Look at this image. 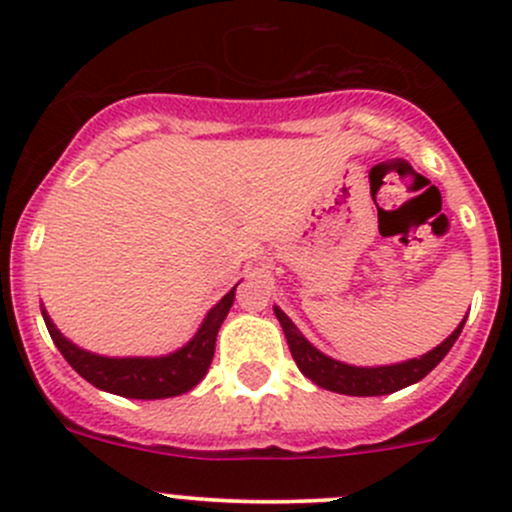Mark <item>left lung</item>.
I'll list each match as a JSON object with an SVG mask.
<instances>
[{
  "instance_id": "8db88e82",
  "label": "left lung",
  "mask_w": 512,
  "mask_h": 512,
  "mask_svg": "<svg viewBox=\"0 0 512 512\" xmlns=\"http://www.w3.org/2000/svg\"><path fill=\"white\" fill-rule=\"evenodd\" d=\"M275 317L280 319L282 329H285L289 352H292V359L297 361L299 371H302L307 379H312L317 386H322V389L337 391V394L347 396L394 394V391L406 389V386L421 381L428 371L436 369L438 361H441L443 356L448 354V349L456 344V339L461 337L463 324H466V319H463L456 327V332H453L446 342H441L436 349L423 354L421 359H409L391 366H352L344 364V361L332 359V356L322 354L317 347H312L280 307H275Z\"/></svg>"
}]
</instances>
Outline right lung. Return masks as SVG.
<instances>
[{
  "instance_id": "obj_1",
  "label": "right lung",
  "mask_w": 512,
  "mask_h": 512,
  "mask_svg": "<svg viewBox=\"0 0 512 512\" xmlns=\"http://www.w3.org/2000/svg\"><path fill=\"white\" fill-rule=\"evenodd\" d=\"M235 287L210 309L208 317L203 319L200 329L195 332V337L183 349L168 356H126V359H113V356L91 354L71 344L54 327L46 309H41V314H44L46 329H49L56 349L74 366L76 374L84 376L96 389L126 396V399H168V396H180L190 391L208 374L210 361H213L215 354L218 329L225 322L227 312H230L232 299H235Z\"/></svg>"
}]
</instances>
